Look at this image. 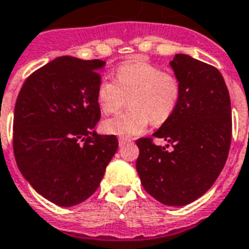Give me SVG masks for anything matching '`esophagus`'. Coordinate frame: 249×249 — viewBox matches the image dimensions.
<instances>
[{
    "label": "esophagus",
    "mask_w": 249,
    "mask_h": 249,
    "mask_svg": "<svg viewBox=\"0 0 249 249\" xmlns=\"http://www.w3.org/2000/svg\"><path fill=\"white\" fill-rule=\"evenodd\" d=\"M128 142H131V140L124 139V137H120V140H118V145H120V147H122V146H124L126 143H128Z\"/></svg>",
    "instance_id": "1"
}]
</instances>
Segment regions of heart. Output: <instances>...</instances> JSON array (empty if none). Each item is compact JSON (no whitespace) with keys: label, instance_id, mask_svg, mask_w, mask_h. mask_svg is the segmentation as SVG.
Here are the masks:
<instances>
[{"label":"heart","instance_id":"heart-1","mask_svg":"<svg viewBox=\"0 0 249 249\" xmlns=\"http://www.w3.org/2000/svg\"><path fill=\"white\" fill-rule=\"evenodd\" d=\"M116 80L103 79L99 83V108L106 114L117 113L124 107L127 99L131 108L102 123V131L107 135L132 137L143 132L150 121L154 124H162L179 102V80L146 61L122 64L117 69Z\"/></svg>","mask_w":249,"mask_h":249}]
</instances>
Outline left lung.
I'll return each mask as SVG.
<instances>
[{
  "instance_id": "8db88e82",
  "label": "left lung",
  "mask_w": 249,
  "mask_h": 249,
  "mask_svg": "<svg viewBox=\"0 0 249 249\" xmlns=\"http://www.w3.org/2000/svg\"><path fill=\"white\" fill-rule=\"evenodd\" d=\"M170 67L179 80L180 98L152 136L173 150L140 139L136 169L151 196L169 207H182L205 194L226 165L231 108L219 70L185 54H176Z\"/></svg>"
}]
</instances>
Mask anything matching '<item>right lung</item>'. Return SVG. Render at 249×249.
<instances>
[{"label": "right lung", "instance_id": "obj_1", "mask_svg": "<svg viewBox=\"0 0 249 249\" xmlns=\"http://www.w3.org/2000/svg\"><path fill=\"white\" fill-rule=\"evenodd\" d=\"M104 65L98 59H54L27 78L15 104L18 170L36 193L59 207L87 200L118 148L116 136L94 128Z\"/></svg>", "mask_w": 249, "mask_h": 249}]
</instances>
